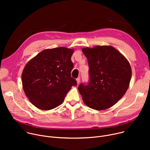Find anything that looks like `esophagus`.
<instances>
[{
  "mask_svg": "<svg viewBox=\"0 0 150 150\" xmlns=\"http://www.w3.org/2000/svg\"><path fill=\"white\" fill-rule=\"evenodd\" d=\"M80 81H81V80H80V78H79V77L76 79V82H77V85H78L79 84Z\"/></svg>",
  "mask_w": 150,
  "mask_h": 150,
  "instance_id": "obj_1",
  "label": "esophagus"
}]
</instances>
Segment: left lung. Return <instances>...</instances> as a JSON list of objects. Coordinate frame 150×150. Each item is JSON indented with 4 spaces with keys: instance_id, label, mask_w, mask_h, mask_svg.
I'll return each mask as SVG.
<instances>
[{
    "instance_id": "8db88e82",
    "label": "left lung",
    "mask_w": 150,
    "mask_h": 150,
    "mask_svg": "<svg viewBox=\"0 0 150 150\" xmlns=\"http://www.w3.org/2000/svg\"><path fill=\"white\" fill-rule=\"evenodd\" d=\"M82 51L88 59L90 76L87 85L78 86L83 101L94 110L108 109L124 96L129 86V62L111 46L85 47Z\"/></svg>"
}]
</instances>
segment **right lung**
<instances>
[{
	"instance_id": "1",
	"label": "right lung",
	"mask_w": 150,
	"mask_h": 150,
	"mask_svg": "<svg viewBox=\"0 0 150 150\" xmlns=\"http://www.w3.org/2000/svg\"><path fill=\"white\" fill-rule=\"evenodd\" d=\"M74 49L65 47L43 50L30 60L21 76L24 91L42 110L57 108L76 81L71 77Z\"/></svg>"
}]
</instances>
